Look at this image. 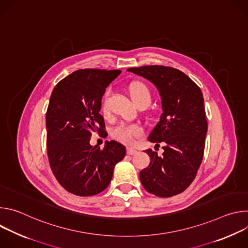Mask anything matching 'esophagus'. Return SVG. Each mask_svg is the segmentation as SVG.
Returning a JSON list of instances; mask_svg holds the SVG:
<instances>
[{
  "instance_id": "esophagus-1",
  "label": "esophagus",
  "mask_w": 248,
  "mask_h": 248,
  "mask_svg": "<svg viewBox=\"0 0 248 248\" xmlns=\"http://www.w3.org/2000/svg\"><path fill=\"white\" fill-rule=\"evenodd\" d=\"M126 153H127L128 155H133V154H136V153H137V150L134 149V148L128 147V148L126 149Z\"/></svg>"
}]
</instances>
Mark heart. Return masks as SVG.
<instances>
[{"label":"heart","mask_w":248,"mask_h":248,"mask_svg":"<svg viewBox=\"0 0 248 248\" xmlns=\"http://www.w3.org/2000/svg\"><path fill=\"white\" fill-rule=\"evenodd\" d=\"M111 94V90L107 89L101 99L100 108L101 113L107 117L110 114V106H109V96ZM129 94L131 99L135 104L140 102H148L151 101V93L149 88L142 82L134 81L129 85ZM143 128L139 124H120L119 126L115 127L112 135L114 138L119 140L120 142L124 144H133L135 142V139L139 136L142 135Z\"/></svg>","instance_id":"obj_1"}]
</instances>
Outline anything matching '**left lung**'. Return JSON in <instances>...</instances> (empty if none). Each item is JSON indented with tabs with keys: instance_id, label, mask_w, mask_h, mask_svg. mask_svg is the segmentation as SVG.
<instances>
[{
	"instance_id": "obj_1",
	"label": "left lung",
	"mask_w": 248,
	"mask_h": 248,
	"mask_svg": "<svg viewBox=\"0 0 248 248\" xmlns=\"http://www.w3.org/2000/svg\"><path fill=\"white\" fill-rule=\"evenodd\" d=\"M126 70L154 84L162 103L163 113L148 140L158 146L162 143L164 152L160 156L145 150L150 164L139 172L140 182L159 197L182 193L195 179L203 159L208 124L202 92L186 75L172 67L146 65Z\"/></svg>"
}]
</instances>
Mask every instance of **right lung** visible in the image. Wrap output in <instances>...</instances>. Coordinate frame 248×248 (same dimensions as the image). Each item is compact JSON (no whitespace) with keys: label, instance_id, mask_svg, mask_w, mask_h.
I'll use <instances>...</instances> for the list:
<instances>
[{"label":"right lung","instance_id":"right-lung-1","mask_svg":"<svg viewBox=\"0 0 248 248\" xmlns=\"http://www.w3.org/2000/svg\"><path fill=\"white\" fill-rule=\"evenodd\" d=\"M120 69H79L54 88L46 114L47 152L53 173L68 192L91 196L107 188L125 147L115 140L103 149L90 144L93 132H103L100 103Z\"/></svg>","mask_w":248,"mask_h":248}]
</instances>
